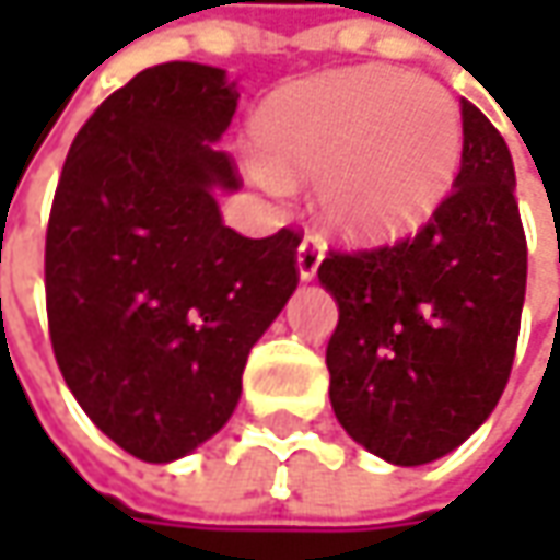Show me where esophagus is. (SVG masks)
Masks as SVG:
<instances>
[{
	"mask_svg": "<svg viewBox=\"0 0 560 560\" xmlns=\"http://www.w3.org/2000/svg\"><path fill=\"white\" fill-rule=\"evenodd\" d=\"M320 261H324V243H320L314 233H308V236L302 240V246H299V277H302V280H314Z\"/></svg>",
	"mask_w": 560,
	"mask_h": 560,
	"instance_id": "1",
	"label": "esophagus"
}]
</instances>
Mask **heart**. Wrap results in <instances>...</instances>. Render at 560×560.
I'll return each mask as SVG.
<instances>
[{"label": "heart", "instance_id": "obj_1", "mask_svg": "<svg viewBox=\"0 0 560 560\" xmlns=\"http://www.w3.org/2000/svg\"><path fill=\"white\" fill-rule=\"evenodd\" d=\"M261 162L252 177L273 192L317 177L324 218L352 240H393L445 199L462 164V112L427 77L361 68L314 77L265 102L255 118Z\"/></svg>", "mask_w": 560, "mask_h": 560}]
</instances>
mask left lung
<instances>
[{
  "label": "left lung",
  "mask_w": 560,
  "mask_h": 560,
  "mask_svg": "<svg viewBox=\"0 0 560 560\" xmlns=\"http://www.w3.org/2000/svg\"><path fill=\"white\" fill-rule=\"evenodd\" d=\"M462 167L418 233L330 248L317 277L339 324L330 401L346 433L415 467L458 448L505 393L527 292V236L502 133L462 98Z\"/></svg>",
  "instance_id": "obj_1"
}]
</instances>
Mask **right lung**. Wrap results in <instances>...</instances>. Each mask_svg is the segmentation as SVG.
Instances as JSON below:
<instances>
[{"label": "right lung", "instance_id": "obj_1", "mask_svg": "<svg viewBox=\"0 0 560 560\" xmlns=\"http://www.w3.org/2000/svg\"><path fill=\"white\" fill-rule=\"evenodd\" d=\"M236 98L221 68H145L80 127L55 189V361L90 420L142 462L184 458L224 427L252 346L299 287L302 236L248 240L214 202L243 184L211 145Z\"/></svg>", "mask_w": 560, "mask_h": 560}]
</instances>
